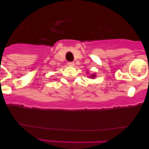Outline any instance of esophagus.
Wrapping results in <instances>:
<instances>
[{
	"label": "esophagus",
	"instance_id": "34e87169",
	"mask_svg": "<svg viewBox=\"0 0 149 149\" xmlns=\"http://www.w3.org/2000/svg\"><path fill=\"white\" fill-rule=\"evenodd\" d=\"M67 64H68V66H73L75 65V63L73 62V61H69V62L67 63Z\"/></svg>",
	"mask_w": 149,
	"mask_h": 149
}]
</instances>
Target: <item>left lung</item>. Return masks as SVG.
<instances>
[{
    "instance_id": "1",
    "label": "left lung",
    "mask_w": 149,
    "mask_h": 149,
    "mask_svg": "<svg viewBox=\"0 0 149 149\" xmlns=\"http://www.w3.org/2000/svg\"><path fill=\"white\" fill-rule=\"evenodd\" d=\"M95 77H96V74H95V73H94V74H92L91 76H90V78H95Z\"/></svg>"
}]
</instances>
